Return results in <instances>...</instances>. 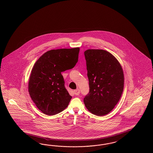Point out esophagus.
I'll use <instances>...</instances> for the list:
<instances>
[{"label": "esophagus", "mask_w": 153, "mask_h": 153, "mask_svg": "<svg viewBox=\"0 0 153 153\" xmlns=\"http://www.w3.org/2000/svg\"><path fill=\"white\" fill-rule=\"evenodd\" d=\"M80 93V91L79 89H77L74 91V94L76 95H79Z\"/></svg>", "instance_id": "1"}]
</instances>
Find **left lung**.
I'll return each mask as SVG.
<instances>
[{
    "label": "left lung",
    "instance_id": "left-lung-1",
    "mask_svg": "<svg viewBox=\"0 0 153 153\" xmlns=\"http://www.w3.org/2000/svg\"><path fill=\"white\" fill-rule=\"evenodd\" d=\"M89 92L84 99L86 108L97 116L111 112L123 91L122 66L108 51L88 49L84 52Z\"/></svg>",
    "mask_w": 153,
    "mask_h": 153
}]
</instances>
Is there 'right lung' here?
Instances as JSON below:
<instances>
[{
    "label": "right lung",
    "mask_w": 153,
    "mask_h": 153,
    "mask_svg": "<svg viewBox=\"0 0 153 153\" xmlns=\"http://www.w3.org/2000/svg\"><path fill=\"white\" fill-rule=\"evenodd\" d=\"M79 48L46 52L35 63L30 77L29 92L37 108L54 115L68 107L72 99L65 87L62 72L72 69L79 59Z\"/></svg>",
    "instance_id": "1"
}]
</instances>
